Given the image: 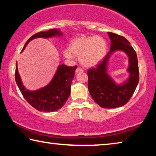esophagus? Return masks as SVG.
I'll return each mask as SVG.
<instances>
[{
  "mask_svg": "<svg viewBox=\"0 0 156 156\" xmlns=\"http://www.w3.org/2000/svg\"><path fill=\"white\" fill-rule=\"evenodd\" d=\"M83 72V69H82L80 68V67H78L76 70V73H80V72Z\"/></svg>",
  "mask_w": 156,
  "mask_h": 156,
  "instance_id": "esophagus-1",
  "label": "esophagus"
}]
</instances>
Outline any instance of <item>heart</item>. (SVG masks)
I'll return each mask as SVG.
<instances>
[{
    "mask_svg": "<svg viewBox=\"0 0 156 156\" xmlns=\"http://www.w3.org/2000/svg\"><path fill=\"white\" fill-rule=\"evenodd\" d=\"M107 44L100 36H80L71 42L69 49L64 51L65 57H79L80 62L86 67H92L100 62L106 56Z\"/></svg>",
    "mask_w": 156,
    "mask_h": 156,
    "instance_id": "1",
    "label": "heart"
}]
</instances>
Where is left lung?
Instances as JSON below:
<instances>
[{
  "mask_svg": "<svg viewBox=\"0 0 156 156\" xmlns=\"http://www.w3.org/2000/svg\"><path fill=\"white\" fill-rule=\"evenodd\" d=\"M111 40L110 51L96 68L87 71L88 89L92 98L102 108L113 109L122 107L133 96L139 82V69L137 54L125 37L108 32ZM122 51L129 57L128 71L129 76L122 84L118 85L108 75L107 64L113 52Z\"/></svg>",
  "mask_w": 156,
  "mask_h": 156,
  "instance_id": "8db88e82",
  "label": "left lung"
}]
</instances>
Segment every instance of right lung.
Here are the masks:
<instances>
[{"mask_svg":"<svg viewBox=\"0 0 156 156\" xmlns=\"http://www.w3.org/2000/svg\"><path fill=\"white\" fill-rule=\"evenodd\" d=\"M56 36H62L61 31L58 29H51L47 31H41L35 34L26 42L23 51L27 44L33 39L37 38H47ZM76 68L77 66L68 67L65 65H60L54 78L47 86L38 90L30 91L27 90L23 84L19 73L18 72L16 63L15 80L24 98L34 108L39 112H56L64 106L69 96L71 84L73 78H74Z\"/></svg>","mask_w":156,"mask_h":156,"instance_id":"add662e5","label":"right lung"}]
</instances>
